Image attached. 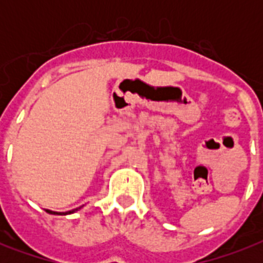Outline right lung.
I'll list each match as a JSON object with an SVG mask.
<instances>
[{"label":"right lung","instance_id":"right-lung-1","mask_svg":"<svg viewBox=\"0 0 263 263\" xmlns=\"http://www.w3.org/2000/svg\"><path fill=\"white\" fill-rule=\"evenodd\" d=\"M80 208H78V209H73V210H71V212H65V213H57V212H51V210H46L47 213H49V214H59V216H65V214H71V213H75V212H78V210H79Z\"/></svg>","mask_w":263,"mask_h":263}]
</instances>
